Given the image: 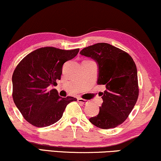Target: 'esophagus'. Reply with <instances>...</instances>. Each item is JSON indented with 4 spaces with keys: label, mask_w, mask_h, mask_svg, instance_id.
<instances>
[{
    "label": "esophagus",
    "mask_w": 161,
    "mask_h": 161,
    "mask_svg": "<svg viewBox=\"0 0 161 161\" xmlns=\"http://www.w3.org/2000/svg\"><path fill=\"white\" fill-rule=\"evenodd\" d=\"M78 101H79V102L81 103H83V104H87L88 103V101L87 100H85V99L80 98H78Z\"/></svg>",
    "instance_id": "34e87169"
}]
</instances>
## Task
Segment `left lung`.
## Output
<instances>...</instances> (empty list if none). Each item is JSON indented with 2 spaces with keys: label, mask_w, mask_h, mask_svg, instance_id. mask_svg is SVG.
<instances>
[{
  "label": "left lung",
  "mask_w": 161,
  "mask_h": 161,
  "mask_svg": "<svg viewBox=\"0 0 161 161\" xmlns=\"http://www.w3.org/2000/svg\"><path fill=\"white\" fill-rule=\"evenodd\" d=\"M80 53L97 63L98 85L106 87L98 114L89 120L102 129L116 128L128 118L137 101L136 65L129 54L107 43L85 47Z\"/></svg>",
  "instance_id": "left-lung-1"
}]
</instances>
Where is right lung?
I'll return each mask as SVG.
<instances>
[{
  "label": "right lung",
  "instance_id": "right-lung-1",
  "mask_svg": "<svg viewBox=\"0 0 161 161\" xmlns=\"http://www.w3.org/2000/svg\"><path fill=\"white\" fill-rule=\"evenodd\" d=\"M80 49L64 50L46 47L26 55L17 65L12 75L14 102L22 116L36 127H47L58 122L74 97L61 98L55 89L64 63L77 55Z\"/></svg>",
  "mask_w": 161,
  "mask_h": 161
}]
</instances>
